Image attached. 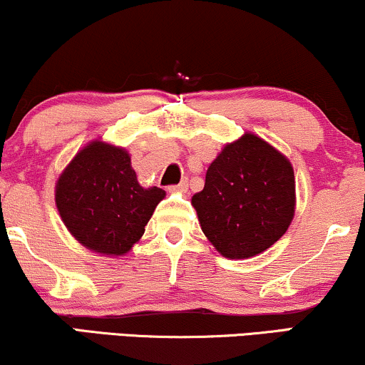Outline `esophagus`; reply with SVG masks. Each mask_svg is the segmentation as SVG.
<instances>
[{"label":"esophagus","mask_w":365,"mask_h":365,"mask_svg":"<svg viewBox=\"0 0 365 365\" xmlns=\"http://www.w3.org/2000/svg\"><path fill=\"white\" fill-rule=\"evenodd\" d=\"M187 184H190V182H187V179H182V181L178 184V186H173V187H170V190H175V191H182V192H184V191L187 190Z\"/></svg>","instance_id":"1"}]
</instances>
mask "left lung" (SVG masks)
<instances>
[{"label": "left lung", "mask_w": 365, "mask_h": 365, "mask_svg": "<svg viewBox=\"0 0 365 365\" xmlns=\"http://www.w3.org/2000/svg\"><path fill=\"white\" fill-rule=\"evenodd\" d=\"M191 203L223 257H254L276 244L294 217V173L281 152L245 133L211 162Z\"/></svg>", "instance_id": "left-lung-1"}]
</instances>
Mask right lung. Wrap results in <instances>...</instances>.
I'll use <instances>...</instances> for the list:
<instances>
[{"label":"right lung","mask_w":365,"mask_h":365,"mask_svg":"<svg viewBox=\"0 0 365 365\" xmlns=\"http://www.w3.org/2000/svg\"><path fill=\"white\" fill-rule=\"evenodd\" d=\"M160 187H142L125 148L93 142L58 178L56 205L76 240L105 255H123L140 240Z\"/></svg>","instance_id":"obj_1"}]
</instances>
